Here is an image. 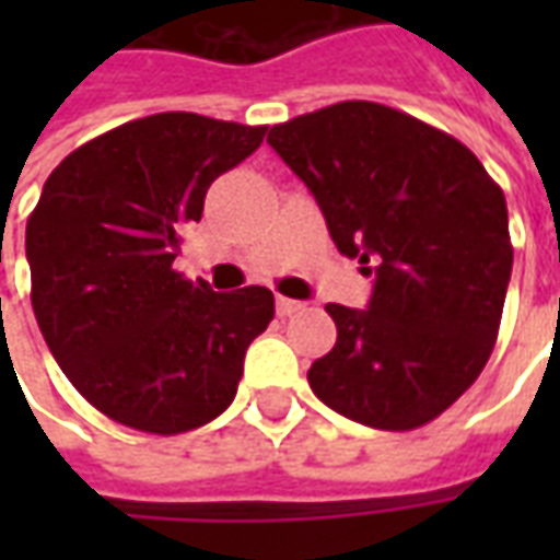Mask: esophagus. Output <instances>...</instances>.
<instances>
[{
	"instance_id": "34e87169",
	"label": "esophagus",
	"mask_w": 560,
	"mask_h": 560,
	"mask_svg": "<svg viewBox=\"0 0 560 560\" xmlns=\"http://www.w3.org/2000/svg\"><path fill=\"white\" fill-rule=\"evenodd\" d=\"M303 308H305L303 303L288 300V296H279V300H276V312H279L281 317H291V315H296V312H303Z\"/></svg>"
}]
</instances>
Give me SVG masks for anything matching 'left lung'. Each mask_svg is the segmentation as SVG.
<instances>
[{"label": "left lung", "mask_w": 560, "mask_h": 560, "mask_svg": "<svg viewBox=\"0 0 560 560\" xmlns=\"http://www.w3.org/2000/svg\"><path fill=\"white\" fill-rule=\"evenodd\" d=\"M267 143L315 195L341 255L375 272L369 308L329 303L336 348L308 384L332 411L408 432L480 377L513 245L501 185L453 135L375 102L272 126Z\"/></svg>", "instance_id": "left-lung-1"}]
</instances>
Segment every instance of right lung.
Returning <instances> with one entry per match:
<instances>
[{
  "instance_id": "add662e5",
  "label": "right lung",
  "mask_w": 560,
  "mask_h": 560,
  "mask_svg": "<svg viewBox=\"0 0 560 560\" xmlns=\"http://www.w3.org/2000/svg\"><path fill=\"white\" fill-rule=\"evenodd\" d=\"M267 126L155 114L59 161L26 221L32 312L92 408L149 434L191 432L236 396L248 345L269 327L267 288L215 293L173 269L212 179Z\"/></svg>"
}]
</instances>
